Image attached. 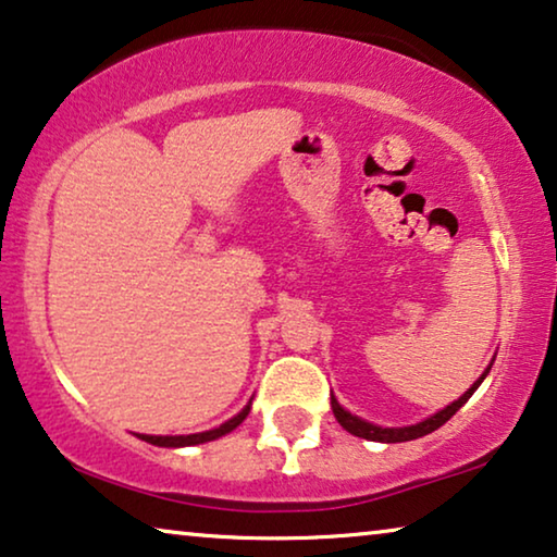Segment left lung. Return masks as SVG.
<instances>
[{"mask_svg":"<svg viewBox=\"0 0 557 557\" xmlns=\"http://www.w3.org/2000/svg\"><path fill=\"white\" fill-rule=\"evenodd\" d=\"M490 368L492 366H487V371L482 373V379L474 383L472 388L467 391L465 396H459L457 401L454 404H449L446 406V409H442L438 413H434L432 419H426V421H421V424H413V426H401V429H383V426H375V424H368V421H363V419H358V417H354V413H348L346 409H343V406L335 401V398H331V406H333V413H335V419H338V424L346 429V432H350L354 436H360V438H368V442H386V444H396V442H411V438H419V436H426V434H432V432H436L438 426L442 424H446V421H449L454 413H457L461 406H465L469 398H472V394L476 388H480V383L484 381V375L490 373Z\"/></svg>","mask_w":557,"mask_h":557,"instance_id":"obj_1","label":"left lung"}]
</instances>
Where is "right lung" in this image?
I'll list each match as a JSON object with an SVG mask.
<instances>
[{"mask_svg": "<svg viewBox=\"0 0 557 557\" xmlns=\"http://www.w3.org/2000/svg\"><path fill=\"white\" fill-rule=\"evenodd\" d=\"M247 413H249V404L237 413V417L230 419V421H224L222 426L211 429V432L186 434V436H148V434H138V438H144V442L156 444V446H191V444H203V442H211V438H219V436L230 434L232 429H237V426L242 424V421L247 419Z\"/></svg>", "mask_w": 557, "mask_h": 557, "instance_id": "1", "label": "right lung"}]
</instances>
